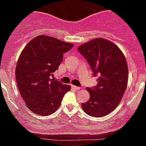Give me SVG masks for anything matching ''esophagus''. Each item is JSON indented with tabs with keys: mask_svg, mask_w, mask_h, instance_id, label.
I'll list each match as a JSON object with an SVG mask.
<instances>
[{
	"mask_svg": "<svg viewBox=\"0 0 146 146\" xmlns=\"http://www.w3.org/2000/svg\"><path fill=\"white\" fill-rule=\"evenodd\" d=\"M71 88H73V89L76 90H79L81 89L80 87H78V86H75V85H71Z\"/></svg>",
	"mask_w": 146,
	"mask_h": 146,
	"instance_id": "obj_1",
	"label": "esophagus"
}]
</instances>
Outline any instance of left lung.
<instances>
[{"instance_id": "8db88e82", "label": "left lung", "mask_w": 146, "mask_h": 146, "mask_svg": "<svg viewBox=\"0 0 146 146\" xmlns=\"http://www.w3.org/2000/svg\"><path fill=\"white\" fill-rule=\"evenodd\" d=\"M86 58L98 85L88 88L90 98L81 104L88 115L100 117L116 109L126 91L128 83V65L117 45L102 38H97L78 48Z\"/></svg>"}]
</instances>
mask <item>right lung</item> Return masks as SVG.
<instances>
[{
	"instance_id": "right-lung-1",
	"label": "right lung",
	"mask_w": 146,
	"mask_h": 146,
	"mask_svg": "<svg viewBox=\"0 0 146 146\" xmlns=\"http://www.w3.org/2000/svg\"><path fill=\"white\" fill-rule=\"evenodd\" d=\"M73 44L39 35L23 48L17 63L15 77L26 105L41 116L53 114L59 107L70 86L50 78L62 62L64 54Z\"/></svg>"
}]
</instances>
